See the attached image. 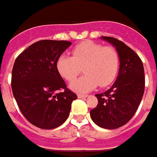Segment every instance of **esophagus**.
Instances as JSON below:
<instances>
[{
	"label": "esophagus",
	"mask_w": 157,
	"mask_h": 157,
	"mask_svg": "<svg viewBox=\"0 0 157 157\" xmlns=\"http://www.w3.org/2000/svg\"><path fill=\"white\" fill-rule=\"evenodd\" d=\"M77 96H78V98H86L88 95H82V94H78L77 95Z\"/></svg>",
	"instance_id": "1"
}]
</instances>
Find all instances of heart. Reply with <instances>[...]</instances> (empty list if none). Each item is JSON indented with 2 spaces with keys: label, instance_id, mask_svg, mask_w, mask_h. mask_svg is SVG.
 Here are the masks:
<instances>
[{
  "label": "heart",
  "instance_id": "1",
  "mask_svg": "<svg viewBox=\"0 0 157 157\" xmlns=\"http://www.w3.org/2000/svg\"><path fill=\"white\" fill-rule=\"evenodd\" d=\"M83 68L85 75L70 83L76 92H89L98 85L109 86L116 80L120 68V56L114 47H104L92 41H84L75 47L72 56L58 58L56 68L62 78L73 81Z\"/></svg>",
  "mask_w": 157,
  "mask_h": 157
}]
</instances>
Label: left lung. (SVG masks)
Here are the masks:
<instances>
[{
	"mask_svg": "<svg viewBox=\"0 0 157 157\" xmlns=\"http://www.w3.org/2000/svg\"><path fill=\"white\" fill-rule=\"evenodd\" d=\"M120 56V68L115 83L102 94H96L98 104L90 110L93 122L99 127L115 129L125 125L136 114L145 88L143 62L136 53L114 37L101 36Z\"/></svg>",
	"mask_w": 157,
	"mask_h": 157,
	"instance_id": "1",
	"label": "left lung"
}]
</instances>
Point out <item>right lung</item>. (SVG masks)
Returning <instances> with one entry per match:
<instances>
[{
  "mask_svg": "<svg viewBox=\"0 0 157 157\" xmlns=\"http://www.w3.org/2000/svg\"><path fill=\"white\" fill-rule=\"evenodd\" d=\"M70 41L42 40L16 58L11 86L20 110L33 125L43 129L61 126L67 120L77 95L67 89L56 62Z\"/></svg>",
  "mask_w": 157,
  "mask_h": 157,
  "instance_id": "obj_1",
  "label": "right lung"
}]
</instances>
